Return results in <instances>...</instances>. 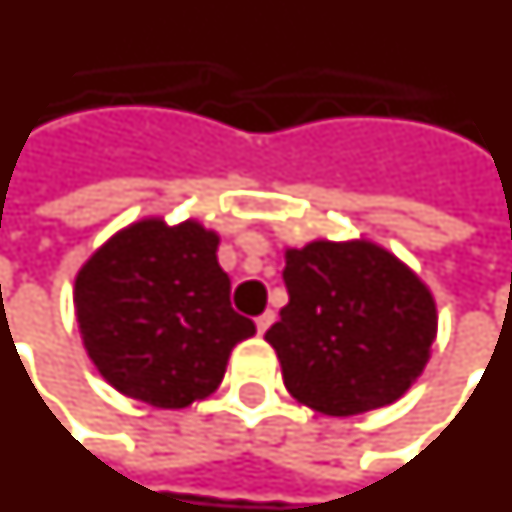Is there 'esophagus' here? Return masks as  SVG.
Segmentation results:
<instances>
[{
    "mask_svg": "<svg viewBox=\"0 0 512 512\" xmlns=\"http://www.w3.org/2000/svg\"><path fill=\"white\" fill-rule=\"evenodd\" d=\"M274 320H276V314L271 312V309H266V312L260 314V317H257L255 323H257V331L260 333H266L268 328H271V325H274Z\"/></svg>",
    "mask_w": 512,
    "mask_h": 512,
    "instance_id": "34e87169",
    "label": "esophagus"
}]
</instances>
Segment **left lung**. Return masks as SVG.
<instances>
[{
  "mask_svg": "<svg viewBox=\"0 0 512 512\" xmlns=\"http://www.w3.org/2000/svg\"><path fill=\"white\" fill-rule=\"evenodd\" d=\"M290 301L266 342L287 391L325 415H358L407 393L437 336L434 298L380 246L314 241L287 249Z\"/></svg>",
  "mask_w": 512,
  "mask_h": 512,
  "instance_id": "1",
  "label": "left lung"
}]
</instances>
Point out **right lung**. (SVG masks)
I'll return each mask as SVG.
<instances>
[{"mask_svg":"<svg viewBox=\"0 0 512 512\" xmlns=\"http://www.w3.org/2000/svg\"><path fill=\"white\" fill-rule=\"evenodd\" d=\"M217 233L146 219L97 249L75 279L86 352L116 391L162 410L206 399L257 331L230 306Z\"/></svg>","mask_w":512,"mask_h":512,"instance_id":"obj_1","label":"right lung"}]
</instances>
